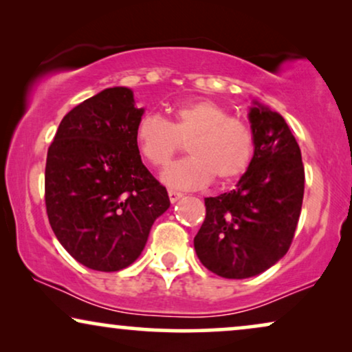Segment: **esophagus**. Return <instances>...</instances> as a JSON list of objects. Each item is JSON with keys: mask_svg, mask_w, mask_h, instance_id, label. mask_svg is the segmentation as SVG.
<instances>
[{"mask_svg": "<svg viewBox=\"0 0 352 352\" xmlns=\"http://www.w3.org/2000/svg\"><path fill=\"white\" fill-rule=\"evenodd\" d=\"M184 198V193H180V191H175V190H168V199H170V203H177V201Z\"/></svg>", "mask_w": 352, "mask_h": 352, "instance_id": "1", "label": "esophagus"}]
</instances>
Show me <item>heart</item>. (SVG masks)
<instances>
[{
  "mask_svg": "<svg viewBox=\"0 0 352 352\" xmlns=\"http://www.w3.org/2000/svg\"><path fill=\"white\" fill-rule=\"evenodd\" d=\"M188 142L190 157L172 164L162 182L172 188H201L215 177L228 184L245 173L254 156V135L223 106L201 100L173 107L170 120L148 112L135 127V144L144 161L164 167Z\"/></svg>",
  "mask_w": 352,
  "mask_h": 352,
  "instance_id": "1",
  "label": "heart"
}]
</instances>
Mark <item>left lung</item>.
Segmentation results:
<instances>
[{
	"mask_svg": "<svg viewBox=\"0 0 352 352\" xmlns=\"http://www.w3.org/2000/svg\"><path fill=\"white\" fill-rule=\"evenodd\" d=\"M254 156L236 188L204 198L206 219L195 250L223 278H250L292 246L304 196L301 149L278 112L254 101L250 109Z\"/></svg>",
	"mask_w": 352,
	"mask_h": 352,
	"instance_id": "left-lung-1",
	"label": "left lung"
}]
</instances>
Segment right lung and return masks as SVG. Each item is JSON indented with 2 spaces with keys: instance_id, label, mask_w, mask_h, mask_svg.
Wrapping results in <instances>:
<instances>
[{
  "instance_id": "right-lung-1",
  "label": "right lung",
  "mask_w": 352,
  "mask_h": 352,
  "mask_svg": "<svg viewBox=\"0 0 352 352\" xmlns=\"http://www.w3.org/2000/svg\"><path fill=\"white\" fill-rule=\"evenodd\" d=\"M143 112L130 88H106L64 116L48 148L50 225L88 269L117 272L133 264L154 220L170 206L135 144Z\"/></svg>"
}]
</instances>
